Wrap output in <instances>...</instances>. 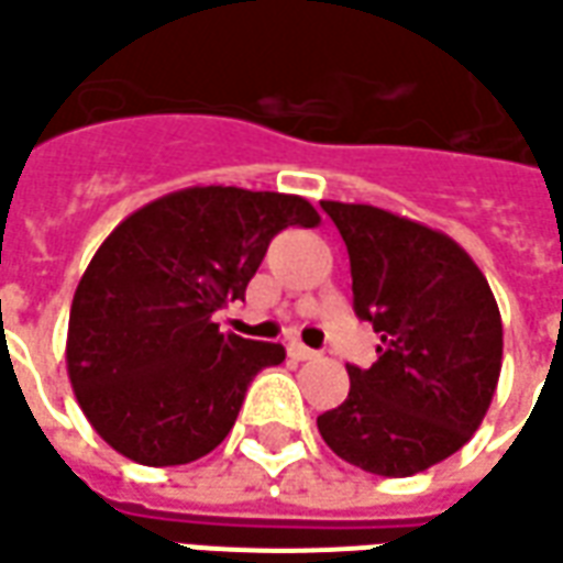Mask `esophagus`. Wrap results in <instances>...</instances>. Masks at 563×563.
<instances>
[{
	"label": "esophagus",
	"instance_id": "34e87169",
	"mask_svg": "<svg viewBox=\"0 0 563 563\" xmlns=\"http://www.w3.org/2000/svg\"><path fill=\"white\" fill-rule=\"evenodd\" d=\"M289 354H292L296 361H313V357H317V351L305 347L301 342H289Z\"/></svg>",
	"mask_w": 563,
	"mask_h": 563
}]
</instances>
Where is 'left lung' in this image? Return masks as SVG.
Here are the masks:
<instances>
[{
	"label": "left lung",
	"mask_w": 563,
	"mask_h": 563,
	"mask_svg": "<svg viewBox=\"0 0 563 563\" xmlns=\"http://www.w3.org/2000/svg\"><path fill=\"white\" fill-rule=\"evenodd\" d=\"M320 206L345 240L354 313L378 332V361L347 363L345 404L317 428L363 472H426L472 441L490 410L503 369L490 283L446 233L363 202Z\"/></svg>",
	"instance_id": "1"
}]
</instances>
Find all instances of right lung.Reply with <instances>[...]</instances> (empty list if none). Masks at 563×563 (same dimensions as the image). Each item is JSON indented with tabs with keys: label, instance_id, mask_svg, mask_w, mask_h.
<instances>
[{
	"label": "right lung",
	"instance_id": "1",
	"mask_svg": "<svg viewBox=\"0 0 563 563\" xmlns=\"http://www.w3.org/2000/svg\"><path fill=\"white\" fill-rule=\"evenodd\" d=\"M320 216L296 194L187 187L141 206L76 286L67 376L91 428L132 462L166 468L228 438L250 382L283 345L218 330L283 228Z\"/></svg>",
	"mask_w": 563,
	"mask_h": 563
}]
</instances>
